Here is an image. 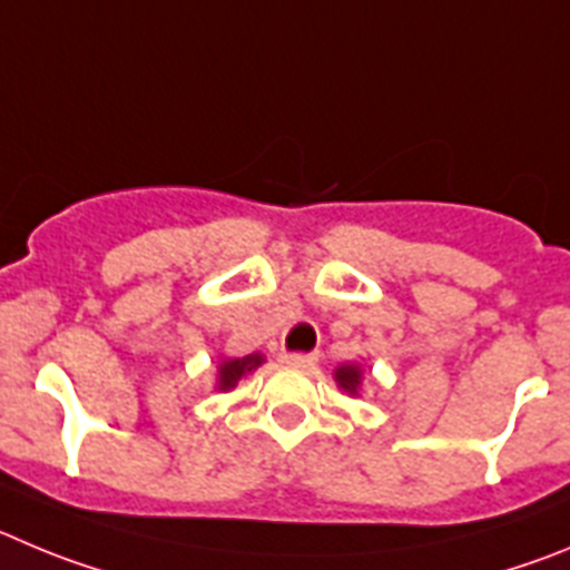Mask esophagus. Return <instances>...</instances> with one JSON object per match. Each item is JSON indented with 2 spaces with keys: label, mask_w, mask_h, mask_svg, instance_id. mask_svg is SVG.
I'll return each instance as SVG.
<instances>
[{
  "label": "esophagus",
  "mask_w": 570,
  "mask_h": 570,
  "mask_svg": "<svg viewBox=\"0 0 570 570\" xmlns=\"http://www.w3.org/2000/svg\"><path fill=\"white\" fill-rule=\"evenodd\" d=\"M281 363L295 368H312L317 363V355H306V352H289V355H281Z\"/></svg>",
  "instance_id": "obj_1"
}]
</instances>
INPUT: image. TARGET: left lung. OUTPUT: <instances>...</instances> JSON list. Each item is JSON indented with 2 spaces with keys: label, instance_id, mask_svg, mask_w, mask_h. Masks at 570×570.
<instances>
[{
  "label": "left lung",
  "instance_id": "1",
  "mask_svg": "<svg viewBox=\"0 0 570 570\" xmlns=\"http://www.w3.org/2000/svg\"><path fill=\"white\" fill-rule=\"evenodd\" d=\"M335 381L346 394H357L361 392V381H363L361 366H357V363H343V366L335 368Z\"/></svg>",
  "mask_w": 570,
  "mask_h": 570
}]
</instances>
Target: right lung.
<instances>
[{
	"label": "right lung",
	"mask_w": 570,
	"mask_h": 570,
	"mask_svg": "<svg viewBox=\"0 0 570 570\" xmlns=\"http://www.w3.org/2000/svg\"><path fill=\"white\" fill-rule=\"evenodd\" d=\"M261 363H264V355H258V352L247 357H227V361H222V366H218V392H229V389L238 386L240 377L255 372Z\"/></svg>",
	"instance_id": "right-lung-1"
}]
</instances>
